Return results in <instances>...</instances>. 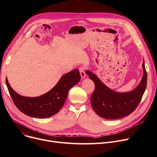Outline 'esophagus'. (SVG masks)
<instances>
[{
    "mask_svg": "<svg viewBox=\"0 0 157 157\" xmlns=\"http://www.w3.org/2000/svg\"><path fill=\"white\" fill-rule=\"evenodd\" d=\"M79 70V72H80V75L81 76V78L82 79L85 78L86 74H85V68L83 67H80Z\"/></svg>",
    "mask_w": 157,
    "mask_h": 157,
    "instance_id": "esophagus-1",
    "label": "esophagus"
}]
</instances>
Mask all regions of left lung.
<instances>
[{
    "mask_svg": "<svg viewBox=\"0 0 157 157\" xmlns=\"http://www.w3.org/2000/svg\"><path fill=\"white\" fill-rule=\"evenodd\" d=\"M142 65L143 75L141 82L136 88L127 92L114 91L104 85L92 71H86L95 86L90 101L97 114L105 119H119L128 116L136 109L147 85V73L144 60Z\"/></svg>",
    "mask_w": 157,
    "mask_h": 157,
    "instance_id": "left-lung-1",
    "label": "left lung"
}]
</instances>
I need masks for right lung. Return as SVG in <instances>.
<instances>
[{"instance_id": "right-lung-1", "label": "right lung", "mask_w": 157, "mask_h": 157, "mask_svg": "<svg viewBox=\"0 0 157 157\" xmlns=\"http://www.w3.org/2000/svg\"><path fill=\"white\" fill-rule=\"evenodd\" d=\"M81 79L79 69L64 74L56 85L47 93L35 97L22 96L11 87L7 78L6 83L17 108L25 114L37 118L52 117L59 112L67 98L69 90Z\"/></svg>"}]
</instances>
